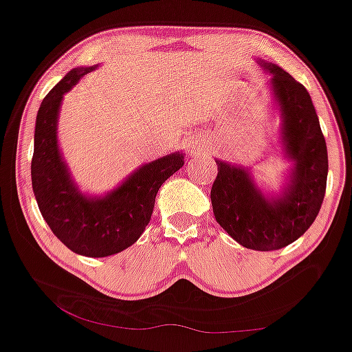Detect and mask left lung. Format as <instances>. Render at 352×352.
Wrapping results in <instances>:
<instances>
[{
    "label": "left lung",
    "mask_w": 352,
    "mask_h": 352,
    "mask_svg": "<svg viewBox=\"0 0 352 352\" xmlns=\"http://www.w3.org/2000/svg\"><path fill=\"white\" fill-rule=\"evenodd\" d=\"M257 62L270 75L274 108L280 114V147L292 162L285 185L278 195L264 193L251 168L217 159L210 197L214 218L232 239L254 251H277L297 241L318 217L328 151L307 88L275 63Z\"/></svg>",
    "instance_id": "left-lung-1"
}]
</instances>
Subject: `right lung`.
<instances>
[{"label":"right lung","instance_id":"1","mask_svg":"<svg viewBox=\"0 0 352 352\" xmlns=\"http://www.w3.org/2000/svg\"><path fill=\"white\" fill-rule=\"evenodd\" d=\"M95 69L70 70L42 100L34 131L31 177L42 218L54 234L80 256L108 257L141 238L160 185L184 165L185 155L172 152L144 164L101 197L80 192L58 147V113L63 95Z\"/></svg>","mask_w":352,"mask_h":352}]
</instances>
